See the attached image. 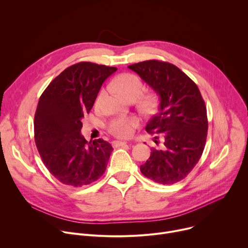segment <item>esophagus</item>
<instances>
[{"label":"esophagus","instance_id":"34e87169","mask_svg":"<svg viewBox=\"0 0 248 248\" xmlns=\"http://www.w3.org/2000/svg\"><path fill=\"white\" fill-rule=\"evenodd\" d=\"M126 142L125 141H119V140H114L111 142V145L112 147H120V146H123V145H125Z\"/></svg>","mask_w":248,"mask_h":248}]
</instances>
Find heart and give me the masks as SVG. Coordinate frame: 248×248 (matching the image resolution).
Returning <instances> with one entry per match:
<instances>
[{
	"label": "heart",
	"instance_id": "b5f03b06",
	"mask_svg": "<svg viewBox=\"0 0 248 248\" xmlns=\"http://www.w3.org/2000/svg\"><path fill=\"white\" fill-rule=\"evenodd\" d=\"M110 88L121 93L128 100L138 99L144 90V85L141 79L130 73L121 74L110 83ZM106 96V91H101L97 100L96 106L99 107ZM139 122L136 118L120 117L111 120L108 124V131L117 138L127 139L132 136L133 128L138 125Z\"/></svg>",
	"mask_w": 248,
	"mask_h": 248
}]
</instances>
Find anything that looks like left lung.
Masks as SVG:
<instances>
[{
    "label": "left lung",
    "mask_w": 248,
    "mask_h": 248,
    "mask_svg": "<svg viewBox=\"0 0 248 248\" xmlns=\"http://www.w3.org/2000/svg\"><path fill=\"white\" fill-rule=\"evenodd\" d=\"M159 96L158 111L145 130L161 139L159 149H151L141 173L153 182L169 185L184 179L204 151L207 134V108L200 90L177 66L159 60L129 65ZM156 144L159 142L155 140Z\"/></svg>",
    "instance_id": "left-lung-1"
}]
</instances>
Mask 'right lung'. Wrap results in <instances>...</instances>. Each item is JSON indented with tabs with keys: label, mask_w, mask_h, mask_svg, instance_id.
Returning <instances> with one entry per match:
<instances>
[{
	"label": "right lung",
	"mask_w": 248,
	"mask_h": 248,
	"mask_svg": "<svg viewBox=\"0 0 248 248\" xmlns=\"http://www.w3.org/2000/svg\"><path fill=\"white\" fill-rule=\"evenodd\" d=\"M116 67L79 62L62 71L44 90L34 115V140L43 164L64 185L82 187L105 173L111 145L88 142L82 119L93 108L105 80Z\"/></svg>",
	"instance_id": "right-lung-1"
}]
</instances>
